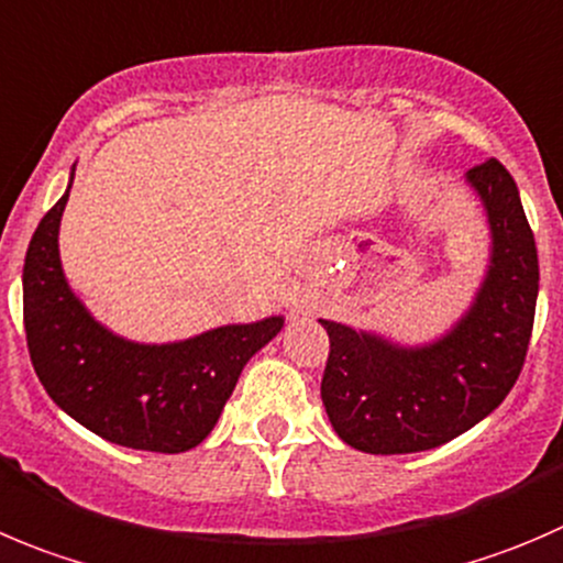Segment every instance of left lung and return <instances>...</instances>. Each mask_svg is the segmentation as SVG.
<instances>
[{
    "label": "left lung",
    "instance_id": "left-lung-1",
    "mask_svg": "<svg viewBox=\"0 0 563 563\" xmlns=\"http://www.w3.org/2000/svg\"><path fill=\"white\" fill-rule=\"evenodd\" d=\"M493 228V266L465 319L423 349H401L324 321L330 354L321 401L343 443L415 454L460 438L515 387L528 354L539 255L511 173L487 159L467 173Z\"/></svg>",
    "mask_w": 563,
    "mask_h": 563
}]
</instances>
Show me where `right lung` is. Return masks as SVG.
I'll return each mask as SVG.
<instances>
[{"label": "right lung", "mask_w": 563, "mask_h": 563, "mask_svg": "<svg viewBox=\"0 0 563 563\" xmlns=\"http://www.w3.org/2000/svg\"><path fill=\"white\" fill-rule=\"evenodd\" d=\"M68 192L46 211L24 258V330L52 401L114 445L181 454L209 438L244 363L283 319L231 324L181 343L143 346L112 335L70 294L57 233Z\"/></svg>", "instance_id": "obj_1"}]
</instances>
